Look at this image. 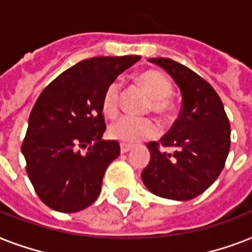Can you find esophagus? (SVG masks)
<instances>
[{
	"label": "esophagus",
	"instance_id": "esophagus-1",
	"mask_svg": "<svg viewBox=\"0 0 252 252\" xmlns=\"http://www.w3.org/2000/svg\"><path fill=\"white\" fill-rule=\"evenodd\" d=\"M130 149H132V145H128V144H120V152H122V153H128Z\"/></svg>",
	"mask_w": 252,
	"mask_h": 252
}]
</instances>
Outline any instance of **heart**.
I'll return each mask as SVG.
<instances>
[{
    "mask_svg": "<svg viewBox=\"0 0 252 252\" xmlns=\"http://www.w3.org/2000/svg\"><path fill=\"white\" fill-rule=\"evenodd\" d=\"M138 82L142 89L152 96L150 110L158 115H166L170 111L168 98L172 94V85L168 77L159 70H145L138 76ZM122 95V82L112 81L102 96V110L107 116H115L118 114ZM108 134L111 138L122 144H136V142L150 138L158 134L157 124L148 118H133L122 116L108 126Z\"/></svg>",
    "mask_w": 252,
    "mask_h": 252,
    "instance_id": "obj_1",
    "label": "heart"
}]
</instances>
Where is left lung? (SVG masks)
<instances>
[{
	"instance_id": "left-lung-1",
	"label": "left lung",
	"mask_w": 252,
	"mask_h": 252,
	"mask_svg": "<svg viewBox=\"0 0 252 252\" xmlns=\"http://www.w3.org/2000/svg\"><path fill=\"white\" fill-rule=\"evenodd\" d=\"M179 86V116L159 142L148 144L150 162L141 174L154 195L191 200L209 188L222 171L230 149V124L219 94L207 81L184 65L165 57L149 59ZM172 147V154L160 146Z\"/></svg>"
}]
</instances>
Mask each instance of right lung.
<instances>
[{
	"label": "right lung",
	"instance_id": "obj_1",
	"mask_svg": "<svg viewBox=\"0 0 252 252\" xmlns=\"http://www.w3.org/2000/svg\"><path fill=\"white\" fill-rule=\"evenodd\" d=\"M138 60L140 56L82 60L39 95L22 153L37 196L49 208L73 213L99 196L107 167L120 154L118 141L102 138L103 93Z\"/></svg>",
	"mask_w": 252,
	"mask_h": 252
}]
</instances>
